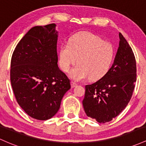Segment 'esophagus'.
I'll return each instance as SVG.
<instances>
[{"instance_id":"esophagus-1","label":"esophagus","mask_w":146,"mask_h":146,"mask_svg":"<svg viewBox=\"0 0 146 146\" xmlns=\"http://www.w3.org/2000/svg\"><path fill=\"white\" fill-rule=\"evenodd\" d=\"M70 83H71V87L72 88L76 87V86L78 85V84H77L76 82H70Z\"/></svg>"}]
</instances>
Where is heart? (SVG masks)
Returning a JSON list of instances; mask_svg holds the SVG:
<instances>
[{"mask_svg": "<svg viewBox=\"0 0 146 146\" xmlns=\"http://www.w3.org/2000/svg\"><path fill=\"white\" fill-rule=\"evenodd\" d=\"M114 57L113 45L89 32L77 33L70 38L68 44H63L59 51V64L64 72L78 60V64L70 72L73 80L80 81L102 78L110 70Z\"/></svg>", "mask_w": 146, "mask_h": 146, "instance_id": "b5f03b06", "label": "heart"}]
</instances>
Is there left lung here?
I'll return each instance as SVG.
<instances>
[{"label":"left lung","mask_w":146,"mask_h":146,"mask_svg":"<svg viewBox=\"0 0 146 146\" xmlns=\"http://www.w3.org/2000/svg\"><path fill=\"white\" fill-rule=\"evenodd\" d=\"M114 62L105 76L85 86L82 101L87 116L105 123L116 117L132 98L137 81L134 52L121 33Z\"/></svg>","instance_id":"1"}]
</instances>
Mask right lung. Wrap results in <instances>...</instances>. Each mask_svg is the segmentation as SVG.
<instances>
[{
    "mask_svg": "<svg viewBox=\"0 0 146 146\" xmlns=\"http://www.w3.org/2000/svg\"><path fill=\"white\" fill-rule=\"evenodd\" d=\"M55 23L30 29L14 49L10 81L20 107L30 117L45 121L55 116L69 79L58 66Z\"/></svg>",
    "mask_w": 146,
    "mask_h": 146,
    "instance_id": "right-lung-1",
    "label": "right lung"
}]
</instances>
